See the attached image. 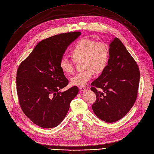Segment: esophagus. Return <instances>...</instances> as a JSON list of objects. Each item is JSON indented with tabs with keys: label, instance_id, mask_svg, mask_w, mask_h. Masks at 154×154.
Listing matches in <instances>:
<instances>
[{
	"label": "esophagus",
	"instance_id": "esophagus-1",
	"mask_svg": "<svg viewBox=\"0 0 154 154\" xmlns=\"http://www.w3.org/2000/svg\"><path fill=\"white\" fill-rule=\"evenodd\" d=\"M79 89H80V90H81V91H84L86 90V89L84 88V87H80Z\"/></svg>",
	"mask_w": 154,
	"mask_h": 154
}]
</instances>
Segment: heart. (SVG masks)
I'll return each instance as SVG.
<instances>
[{
	"label": "heart",
	"instance_id": "1",
	"mask_svg": "<svg viewBox=\"0 0 154 154\" xmlns=\"http://www.w3.org/2000/svg\"><path fill=\"white\" fill-rule=\"evenodd\" d=\"M70 54L75 62L82 60L83 68L85 69L71 77L70 83L73 85L82 87L94 78L95 72L99 73L106 68L109 58V48L104 42L84 38L73 46ZM59 67L66 75L72 74L75 70L74 62L66 57L60 59Z\"/></svg>",
	"mask_w": 154,
	"mask_h": 154
}]
</instances>
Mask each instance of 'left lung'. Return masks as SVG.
<instances>
[{
    "label": "left lung",
    "instance_id": "8db88e82",
    "mask_svg": "<svg viewBox=\"0 0 154 154\" xmlns=\"http://www.w3.org/2000/svg\"><path fill=\"white\" fill-rule=\"evenodd\" d=\"M108 65L91 83L96 100L92 106L95 115L113 123L129 112L137 97L140 71L137 63L118 38L111 43ZM100 88L103 91H98Z\"/></svg>",
    "mask_w": 154,
    "mask_h": 154
}]
</instances>
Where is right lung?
<instances>
[{"mask_svg":"<svg viewBox=\"0 0 154 154\" xmlns=\"http://www.w3.org/2000/svg\"><path fill=\"white\" fill-rule=\"evenodd\" d=\"M81 34L65 32L42 40L17 69L20 107L32 122L42 128H51L60 124L78 94L77 86L58 91L69 84L59 62L68 46Z\"/></svg>","mask_w":154,"mask_h":154,"instance_id":"right-lung-1","label":"right lung"}]
</instances>
